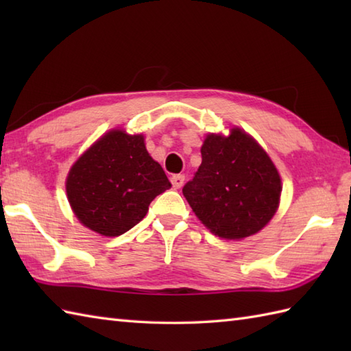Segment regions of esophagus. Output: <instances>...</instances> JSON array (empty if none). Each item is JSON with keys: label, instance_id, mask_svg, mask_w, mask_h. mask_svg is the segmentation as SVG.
<instances>
[{"label": "esophagus", "instance_id": "1", "mask_svg": "<svg viewBox=\"0 0 351 351\" xmlns=\"http://www.w3.org/2000/svg\"><path fill=\"white\" fill-rule=\"evenodd\" d=\"M184 175H173L170 178V181H171V185H173L175 189H181L182 187V184H184Z\"/></svg>", "mask_w": 351, "mask_h": 351}]
</instances>
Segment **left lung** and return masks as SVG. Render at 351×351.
Masks as SVG:
<instances>
[{"mask_svg": "<svg viewBox=\"0 0 351 351\" xmlns=\"http://www.w3.org/2000/svg\"><path fill=\"white\" fill-rule=\"evenodd\" d=\"M202 164L182 193L199 220L226 240L263 229L279 206L280 176L270 156L249 134H210L200 149Z\"/></svg>", "mask_w": 351, "mask_h": 351, "instance_id": "8db88e82", "label": "left lung"}]
</instances>
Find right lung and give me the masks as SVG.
<instances>
[{
  "label": "right lung",
  "instance_id": "right-lung-1",
  "mask_svg": "<svg viewBox=\"0 0 351 351\" xmlns=\"http://www.w3.org/2000/svg\"><path fill=\"white\" fill-rule=\"evenodd\" d=\"M166 173L147 154L143 136L110 131L73 164L66 193L78 220L106 237L125 234L169 190Z\"/></svg>",
  "mask_w": 351,
  "mask_h": 351
}]
</instances>
